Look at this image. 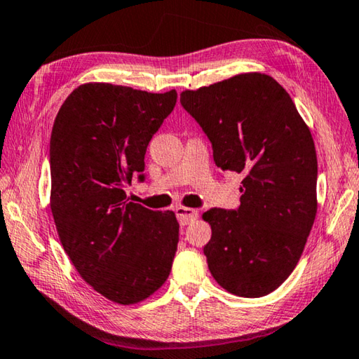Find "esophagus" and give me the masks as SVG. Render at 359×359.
Wrapping results in <instances>:
<instances>
[{
  "label": "esophagus",
  "instance_id": "esophagus-1",
  "mask_svg": "<svg viewBox=\"0 0 359 359\" xmlns=\"http://www.w3.org/2000/svg\"><path fill=\"white\" fill-rule=\"evenodd\" d=\"M175 215H177L179 224L182 226H185V225H190L191 222H195L198 217H200V212H198L196 209L179 206V208H175Z\"/></svg>",
  "mask_w": 359,
  "mask_h": 359
}]
</instances>
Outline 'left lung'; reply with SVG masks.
I'll return each instance as SVG.
<instances>
[{
	"label": "left lung",
	"instance_id": "8db88e82",
	"mask_svg": "<svg viewBox=\"0 0 359 359\" xmlns=\"http://www.w3.org/2000/svg\"><path fill=\"white\" fill-rule=\"evenodd\" d=\"M212 142L222 170L243 174L241 206L203 214L210 275L240 297H264L287 280L316 217L315 142L291 95L265 73H240L180 94Z\"/></svg>",
	"mask_w": 359,
	"mask_h": 359
}]
</instances>
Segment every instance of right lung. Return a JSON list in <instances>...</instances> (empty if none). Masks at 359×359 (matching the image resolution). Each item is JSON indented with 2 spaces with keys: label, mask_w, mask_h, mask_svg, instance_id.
<instances>
[{
  "label": "right lung",
  "mask_w": 359,
  "mask_h": 359,
  "mask_svg": "<svg viewBox=\"0 0 359 359\" xmlns=\"http://www.w3.org/2000/svg\"><path fill=\"white\" fill-rule=\"evenodd\" d=\"M175 102V89L84 83L53 126L50 212L59 240L79 276L119 305L155 294L177 251L172 210H150L126 195L133 175L144 179L147 145Z\"/></svg>",
  "instance_id": "obj_1"
}]
</instances>
